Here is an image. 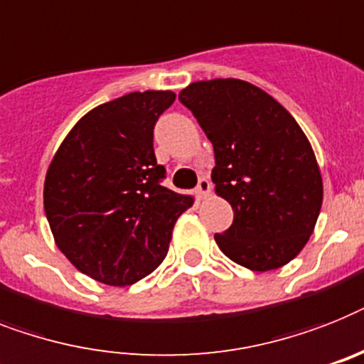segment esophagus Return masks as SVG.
I'll return each mask as SVG.
<instances>
[{
  "label": "esophagus",
  "instance_id": "esophagus-1",
  "mask_svg": "<svg viewBox=\"0 0 364 364\" xmlns=\"http://www.w3.org/2000/svg\"><path fill=\"white\" fill-rule=\"evenodd\" d=\"M210 191H212V184H210V180L208 178H200L199 186H197V195H199V199L208 197Z\"/></svg>",
  "mask_w": 364,
  "mask_h": 364
}]
</instances>
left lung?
I'll list each match as a JSON object with an SVG mask.
<instances>
[{
	"label": "left lung",
	"instance_id": "obj_1",
	"mask_svg": "<svg viewBox=\"0 0 364 364\" xmlns=\"http://www.w3.org/2000/svg\"><path fill=\"white\" fill-rule=\"evenodd\" d=\"M178 98L212 141L215 193L232 206V225L215 243L243 268H283L301 253L322 208V175L307 135L249 81H197Z\"/></svg>",
	"mask_w": 364,
	"mask_h": 364
}]
</instances>
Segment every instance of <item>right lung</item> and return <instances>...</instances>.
I'll list each match as a JSON object with an SVG mask.
<instances>
[{"instance_id":"right-lung-1","label":"right lung","mask_w":364,"mask_h":364,"mask_svg":"<svg viewBox=\"0 0 364 364\" xmlns=\"http://www.w3.org/2000/svg\"><path fill=\"white\" fill-rule=\"evenodd\" d=\"M173 91L130 92L96 106L63 139L44 180V212L55 245L87 277L128 287L169 251L191 195L164 188L154 124Z\"/></svg>"}]
</instances>
